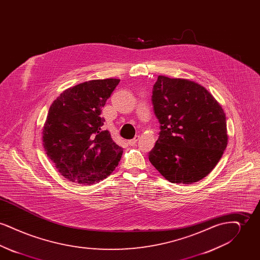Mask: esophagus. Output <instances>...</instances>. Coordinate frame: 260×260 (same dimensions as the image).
Segmentation results:
<instances>
[{"label":"esophagus","instance_id":"1","mask_svg":"<svg viewBox=\"0 0 260 260\" xmlns=\"http://www.w3.org/2000/svg\"><path fill=\"white\" fill-rule=\"evenodd\" d=\"M138 139H139V136H136L135 138H133V139L128 140V144H129V145H132V146L136 145V143L137 142V140H138Z\"/></svg>","mask_w":260,"mask_h":260}]
</instances>
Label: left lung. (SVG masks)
Returning a JSON list of instances; mask_svg holds the SVG:
<instances>
[{"label":"left lung","mask_w":260,"mask_h":260,"mask_svg":"<svg viewBox=\"0 0 260 260\" xmlns=\"http://www.w3.org/2000/svg\"><path fill=\"white\" fill-rule=\"evenodd\" d=\"M159 138L149 161L172 183L206 177L227 146L226 117L219 103L195 82L159 76L152 91Z\"/></svg>","instance_id":"8db88e82"}]
</instances>
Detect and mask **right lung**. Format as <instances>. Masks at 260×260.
<instances>
[{"instance_id":"1","label":"right lung","mask_w":260,"mask_h":260,"mask_svg":"<svg viewBox=\"0 0 260 260\" xmlns=\"http://www.w3.org/2000/svg\"><path fill=\"white\" fill-rule=\"evenodd\" d=\"M120 80H92L63 91L50 105L43 145L57 171L69 181L91 185L116 169L123 148L108 131L101 109Z\"/></svg>"}]
</instances>
